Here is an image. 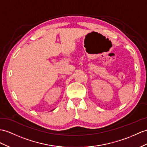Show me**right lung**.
<instances>
[{
	"label": "right lung",
	"mask_w": 147,
	"mask_h": 147,
	"mask_svg": "<svg viewBox=\"0 0 147 147\" xmlns=\"http://www.w3.org/2000/svg\"><path fill=\"white\" fill-rule=\"evenodd\" d=\"M53 110H54V109H53Z\"/></svg>",
	"instance_id": "right-lung-1"
}]
</instances>
